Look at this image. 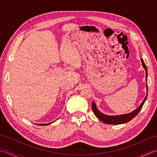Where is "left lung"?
Returning <instances> with one entry per match:
<instances>
[{
  "label": "left lung",
  "mask_w": 157,
  "mask_h": 157,
  "mask_svg": "<svg viewBox=\"0 0 157 157\" xmlns=\"http://www.w3.org/2000/svg\"><path fill=\"white\" fill-rule=\"evenodd\" d=\"M141 62L142 64V67H144L146 71V95L144 99V101L142 102L138 107L135 109L134 111L129 113H127V114H123V115H107L104 113H101L98 109L97 106H96L94 102H92V111L94 112V115H96V117L98 119L101 120V121L103 123H106V124H110V125H120V124H123V123H125L129 121H131L132 119H134L135 117L138 114V113L142 109L143 105H144V102L146 101V98H147V94H148V85H147V78H148V71H147V67L145 65V63L143 61V59H141Z\"/></svg>",
  "instance_id": "left-lung-1"
}]
</instances>
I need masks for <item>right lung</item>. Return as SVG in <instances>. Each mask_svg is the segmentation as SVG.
<instances>
[{
	"mask_svg": "<svg viewBox=\"0 0 157 157\" xmlns=\"http://www.w3.org/2000/svg\"><path fill=\"white\" fill-rule=\"evenodd\" d=\"M53 122H52V123H38V124H36V125H50V124H51V123H52Z\"/></svg>",
	"mask_w": 157,
	"mask_h": 157,
	"instance_id": "obj_1",
	"label": "right lung"
}]
</instances>
